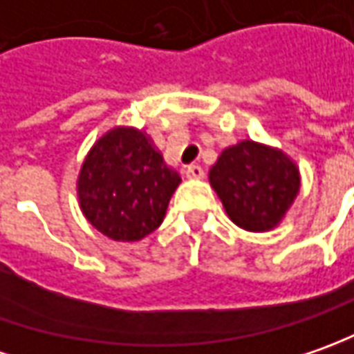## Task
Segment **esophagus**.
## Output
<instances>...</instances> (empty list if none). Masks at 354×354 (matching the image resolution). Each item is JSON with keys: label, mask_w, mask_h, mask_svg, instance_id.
I'll return each mask as SVG.
<instances>
[{"label": "esophagus", "mask_w": 354, "mask_h": 354, "mask_svg": "<svg viewBox=\"0 0 354 354\" xmlns=\"http://www.w3.org/2000/svg\"><path fill=\"white\" fill-rule=\"evenodd\" d=\"M203 174H205V172H203V168H201L200 165H189L188 168H186V176L188 178H196V180H198V178H203Z\"/></svg>", "instance_id": "esophagus-1"}]
</instances>
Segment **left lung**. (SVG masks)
I'll return each mask as SVG.
<instances>
[{
    "label": "left lung",
    "mask_w": 354,
    "mask_h": 354,
    "mask_svg": "<svg viewBox=\"0 0 354 354\" xmlns=\"http://www.w3.org/2000/svg\"><path fill=\"white\" fill-rule=\"evenodd\" d=\"M209 182L231 221L257 233L278 225L299 192L296 165L254 140L225 149L209 170Z\"/></svg>",
    "instance_id": "left-lung-1"
}]
</instances>
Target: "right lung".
Here are the masks:
<instances>
[{
  "instance_id": "right-lung-1",
  "label": "right lung",
  "mask_w": 354,
  "mask_h": 354,
  "mask_svg": "<svg viewBox=\"0 0 354 354\" xmlns=\"http://www.w3.org/2000/svg\"><path fill=\"white\" fill-rule=\"evenodd\" d=\"M180 180L142 131L111 129L82 165L80 207L105 237L140 241L162 223Z\"/></svg>"
}]
</instances>
